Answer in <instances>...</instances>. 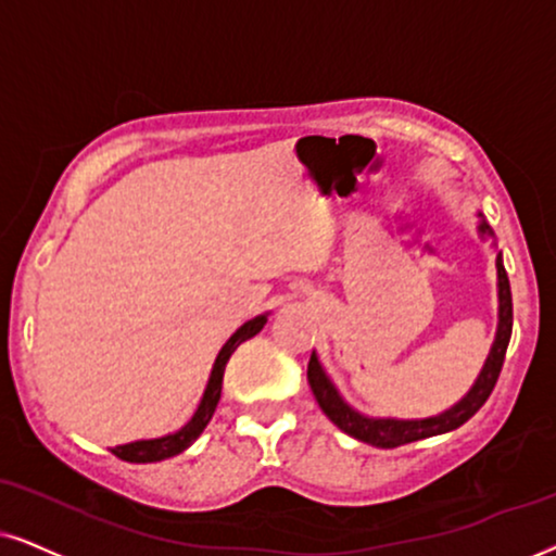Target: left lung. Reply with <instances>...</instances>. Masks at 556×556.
Listing matches in <instances>:
<instances>
[{
	"label": "left lung",
	"mask_w": 556,
	"mask_h": 556,
	"mask_svg": "<svg viewBox=\"0 0 556 556\" xmlns=\"http://www.w3.org/2000/svg\"><path fill=\"white\" fill-rule=\"evenodd\" d=\"M480 226H477V233L482 238H495L493 230H490L488 223H484L482 215ZM495 269H497V330H495V341L490 346L488 359H484L480 375H477L475 384L469 388V392L459 403H454L448 410L439 413V416L431 418H369L364 413L351 407L343 395L330 382V377L323 369V364L318 359V354L313 351L311 364H307V382H311V390L315 400H318L320 410L333 420L336 426L341 428L343 433L354 435V439L364 441V444H371L377 448H395L403 444H410V441H420L428 439V435H439V433H448L454 428H459L462 424H467L469 418L475 416L477 410L484 405V400L490 397L493 392L497 375L503 369V359H505V349H508L510 341V330H513V300H510V282L508 274H505L503 266V254H497L495 258Z\"/></svg>",
	"instance_id": "1"
}]
</instances>
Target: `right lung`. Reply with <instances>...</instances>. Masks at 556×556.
Instances as JSON below:
<instances>
[{"instance_id":"1","label":"right lung","mask_w":556,"mask_h":556,"mask_svg":"<svg viewBox=\"0 0 556 556\" xmlns=\"http://www.w3.org/2000/svg\"><path fill=\"white\" fill-rule=\"evenodd\" d=\"M266 318H269V313L264 315H256V318L245 320L241 328L236 330L230 339L223 343V349L217 351L215 356V364L213 369H210V377H207V388L202 392V400L200 405H197L194 416L187 420L185 426L179 428V431L174 433H166V435H159V439H140V441H130V444H123V446H115L112 448V454L121 456L125 462H136V465H149V462H161V459H168V456H177L185 452L194 444L197 439H200V433L205 431V426L210 424V418H213L215 407H217V400H220V390H223V375H226V364L230 359V354L241 346L243 341L254 339L258 330L264 328Z\"/></svg>"}]
</instances>
